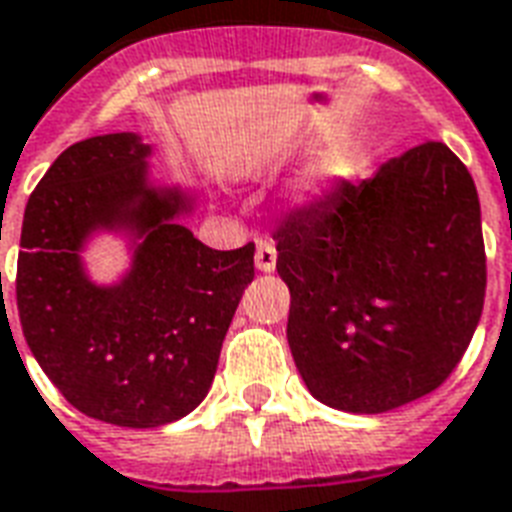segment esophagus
Returning a JSON list of instances; mask_svg holds the SVG:
<instances>
[{"instance_id":"esophagus-1","label":"esophagus","mask_w":512,"mask_h":512,"mask_svg":"<svg viewBox=\"0 0 512 512\" xmlns=\"http://www.w3.org/2000/svg\"><path fill=\"white\" fill-rule=\"evenodd\" d=\"M255 265H257V271H263V273H271L273 268H276V247H273L271 241H265V239L257 241Z\"/></svg>"}]
</instances>
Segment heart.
Returning <instances> with one entry per match:
<instances>
[{
	"label": "heart",
	"instance_id": "1",
	"mask_svg": "<svg viewBox=\"0 0 512 512\" xmlns=\"http://www.w3.org/2000/svg\"><path fill=\"white\" fill-rule=\"evenodd\" d=\"M351 150L346 142H330L311 158L303 174L298 177L295 187H292V204L311 206L319 198H325L333 185H338V179L349 174Z\"/></svg>",
	"mask_w": 512,
	"mask_h": 512
}]
</instances>
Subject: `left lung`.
Wrapping results in <instances>:
<instances>
[{"label": "left lung", "mask_w": 512, "mask_h": 512, "mask_svg": "<svg viewBox=\"0 0 512 512\" xmlns=\"http://www.w3.org/2000/svg\"><path fill=\"white\" fill-rule=\"evenodd\" d=\"M290 287L287 341L308 392L384 413L435 392L473 341L486 298L481 204L443 142L338 185L273 230Z\"/></svg>", "instance_id": "obj_1"}]
</instances>
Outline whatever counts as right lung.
I'll use <instances>...</instances> for the list:
<instances>
[{"mask_svg":"<svg viewBox=\"0 0 512 512\" xmlns=\"http://www.w3.org/2000/svg\"><path fill=\"white\" fill-rule=\"evenodd\" d=\"M136 134L66 147L31 193L15 276L31 354L85 416L150 429L177 421L212 386L228 325L255 279V244L220 252L179 225L190 198L147 185ZM143 236L115 288H96L79 247L93 229Z\"/></svg>","mask_w":512,"mask_h":512,"instance_id":"add662e5","label":"right lung"}]
</instances>
